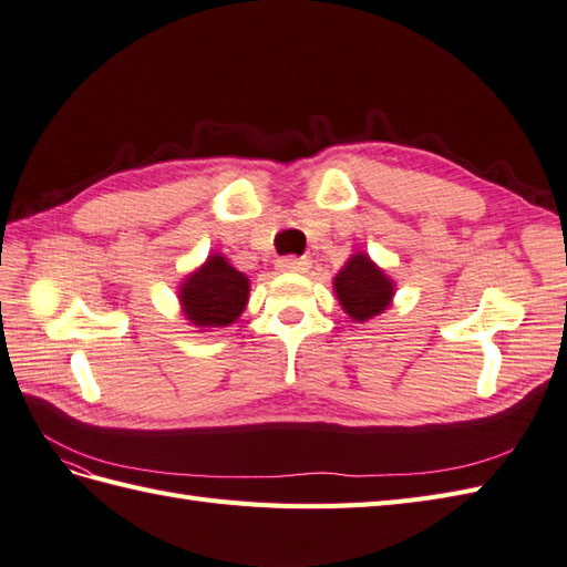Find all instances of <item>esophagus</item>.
Returning <instances> with one entry per match:
<instances>
[{
  "mask_svg": "<svg viewBox=\"0 0 567 567\" xmlns=\"http://www.w3.org/2000/svg\"><path fill=\"white\" fill-rule=\"evenodd\" d=\"M278 268L282 272H307L311 268V260L307 256H301V258L285 256V258L278 260Z\"/></svg>",
  "mask_w": 567,
  "mask_h": 567,
  "instance_id": "esophagus-1",
  "label": "esophagus"
}]
</instances>
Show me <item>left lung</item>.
I'll list each match as a JSON object with an SVG mask.
<instances>
[{
    "instance_id": "8db88e82",
    "label": "left lung",
    "mask_w": 567,
    "mask_h": 567,
    "mask_svg": "<svg viewBox=\"0 0 567 567\" xmlns=\"http://www.w3.org/2000/svg\"><path fill=\"white\" fill-rule=\"evenodd\" d=\"M332 285H336L340 307L357 323H364L369 318L383 313L395 295L393 280L367 254H354L347 260Z\"/></svg>"
}]
</instances>
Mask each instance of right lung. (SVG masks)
I'll use <instances>...</instances> for the list:
<instances>
[{"label": "right lung", "instance_id": "1", "mask_svg": "<svg viewBox=\"0 0 567 567\" xmlns=\"http://www.w3.org/2000/svg\"><path fill=\"white\" fill-rule=\"evenodd\" d=\"M184 316L196 328H225L235 323L249 301V278L229 266L223 254L206 258L179 285Z\"/></svg>", "mask_w": 567, "mask_h": 567}]
</instances>
